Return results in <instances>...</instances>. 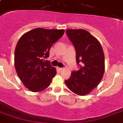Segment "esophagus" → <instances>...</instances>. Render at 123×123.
<instances>
[{"label":"esophagus","mask_w":123,"mask_h":123,"mask_svg":"<svg viewBox=\"0 0 123 123\" xmlns=\"http://www.w3.org/2000/svg\"><path fill=\"white\" fill-rule=\"evenodd\" d=\"M59 69L60 71H62L63 69V68H59Z\"/></svg>","instance_id":"34e87169"}]
</instances>
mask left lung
Segmentation results:
<instances>
[{
	"label": "left lung",
	"mask_w": 123,
	"mask_h": 123,
	"mask_svg": "<svg viewBox=\"0 0 123 123\" xmlns=\"http://www.w3.org/2000/svg\"><path fill=\"white\" fill-rule=\"evenodd\" d=\"M66 34L75 46L80 69L64 80L70 91L79 96L87 94L99 84L105 71V56L99 42L84 29H68Z\"/></svg>",
	"instance_id": "8db88e82"
}]
</instances>
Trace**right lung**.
I'll return each instance as SVG.
<instances>
[{"mask_svg":"<svg viewBox=\"0 0 123 123\" xmlns=\"http://www.w3.org/2000/svg\"><path fill=\"white\" fill-rule=\"evenodd\" d=\"M63 29L37 28L20 37L14 52V66L23 84L32 92H39L50 86L57 74L48 61L50 48L63 36Z\"/></svg>","mask_w":123,"mask_h":123,"instance_id":"add662e5","label":"right lung"}]
</instances>
